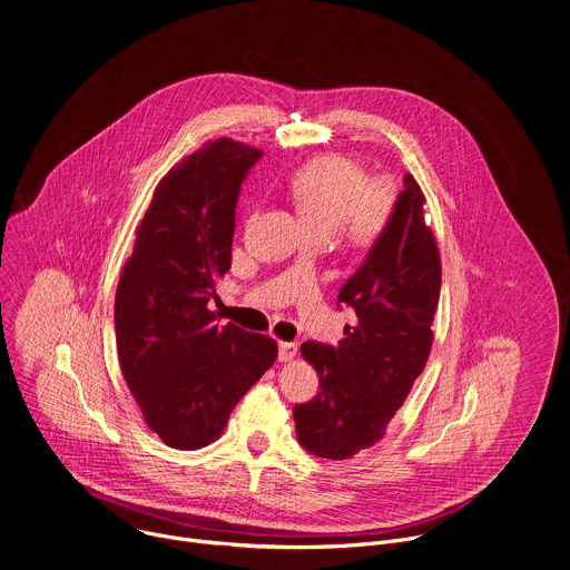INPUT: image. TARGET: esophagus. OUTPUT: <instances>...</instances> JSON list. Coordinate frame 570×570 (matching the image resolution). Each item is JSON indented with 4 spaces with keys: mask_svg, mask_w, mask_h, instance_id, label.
<instances>
[{
    "mask_svg": "<svg viewBox=\"0 0 570 570\" xmlns=\"http://www.w3.org/2000/svg\"><path fill=\"white\" fill-rule=\"evenodd\" d=\"M297 356V345L295 343H279V361L291 363Z\"/></svg>",
    "mask_w": 570,
    "mask_h": 570,
    "instance_id": "1",
    "label": "esophagus"
}]
</instances>
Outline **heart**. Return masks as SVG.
Masks as SVG:
<instances>
[{
  "label": "heart",
  "instance_id": "heart-1",
  "mask_svg": "<svg viewBox=\"0 0 570 570\" xmlns=\"http://www.w3.org/2000/svg\"><path fill=\"white\" fill-rule=\"evenodd\" d=\"M288 196L315 234L334 232L356 253L374 246L394 212V189L367 180L361 165L341 155L317 157L297 169Z\"/></svg>",
  "mask_w": 570,
  "mask_h": 570
}]
</instances>
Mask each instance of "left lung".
Instances as JSON below:
<instances>
[{
	"mask_svg": "<svg viewBox=\"0 0 570 570\" xmlns=\"http://www.w3.org/2000/svg\"><path fill=\"white\" fill-rule=\"evenodd\" d=\"M403 185L383 236L338 293L356 324L338 347H299L320 392L293 417L299 444L317 458L347 460L383 440L433 347L442 262L417 180L409 174Z\"/></svg>",
	"mask_w": 570,
	"mask_h": 570,
	"instance_id": "left-lung-1",
	"label": "left lung"
}]
</instances>
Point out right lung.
<instances>
[{"mask_svg": "<svg viewBox=\"0 0 570 570\" xmlns=\"http://www.w3.org/2000/svg\"><path fill=\"white\" fill-rule=\"evenodd\" d=\"M259 148L220 137L159 180L115 297L124 379L161 442L194 451L277 358V343L227 322L209 302L232 266L234 209Z\"/></svg>", "mask_w": 570, "mask_h": 570, "instance_id": "1", "label": "right lung"}]
</instances>
